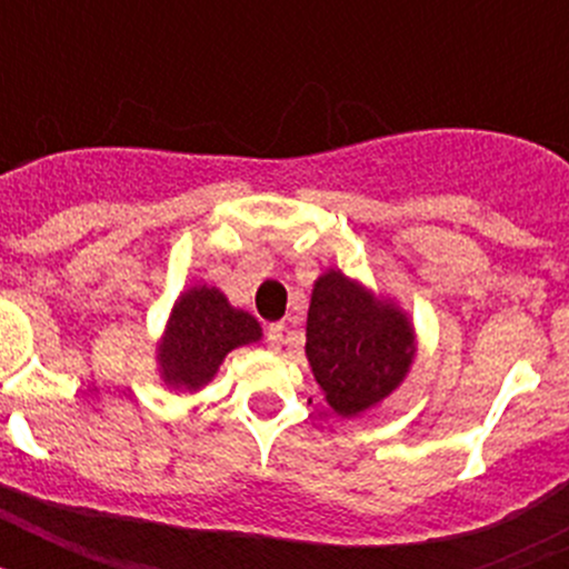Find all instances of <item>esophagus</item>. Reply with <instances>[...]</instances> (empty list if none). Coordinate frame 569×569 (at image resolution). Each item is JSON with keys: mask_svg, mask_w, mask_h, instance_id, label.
Masks as SVG:
<instances>
[{"mask_svg": "<svg viewBox=\"0 0 569 569\" xmlns=\"http://www.w3.org/2000/svg\"><path fill=\"white\" fill-rule=\"evenodd\" d=\"M281 345H284V325L273 321L268 328V347L270 350H281Z\"/></svg>", "mask_w": 569, "mask_h": 569, "instance_id": "1", "label": "esophagus"}]
</instances>
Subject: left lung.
Wrapping results in <instances>:
<instances>
[{"label":"left lung","instance_id":"obj_1","mask_svg":"<svg viewBox=\"0 0 569 569\" xmlns=\"http://www.w3.org/2000/svg\"><path fill=\"white\" fill-rule=\"evenodd\" d=\"M305 350L339 416H359L393 393L416 353L407 316L339 270H328L313 284Z\"/></svg>","mask_w":569,"mask_h":569}]
</instances>
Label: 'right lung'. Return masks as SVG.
<instances>
[{
	"label": "right lung",
	"instance_id": "1",
	"mask_svg": "<svg viewBox=\"0 0 569 569\" xmlns=\"http://www.w3.org/2000/svg\"><path fill=\"white\" fill-rule=\"evenodd\" d=\"M261 339L259 321L230 308L216 288H190L179 296L159 345L162 379L179 390H199L216 376L230 350Z\"/></svg>",
	"mask_w": 569,
	"mask_h": 569
}]
</instances>
